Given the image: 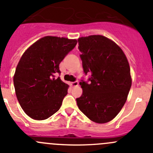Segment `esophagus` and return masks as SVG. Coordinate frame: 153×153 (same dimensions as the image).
I'll list each match as a JSON object with an SVG mask.
<instances>
[{"label":"esophagus","mask_w":153,"mask_h":153,"mask_svg":"<svg viewBox=\"0 0 153 153\" xmlns=\"http://www.w3.org/2000/svg\"><path fill=\"white\" fill-rule=\"evenodd\" d=\"M70 85L72 87H77L78 85V81H74V82H70Z\"/></svg>","instance_id":"esophagus-1"}]
</instances>
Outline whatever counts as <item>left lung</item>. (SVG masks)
I'll return each instance as SVG.
<instances>
[{
  "label": "left lung",
  "mask_w": 153,
  "mask_h": 153,
  "mask_svg": "<svg viewBox=\"0 0 153 153\" xmlns=\"http://www.w3.org/2000/svg\"><path fill=\"white\" fill-rule=\"evenodd\" d=\"M78 42L85 75L91 76L80 81L83 93L77 105L91 121L106 123L127 100L131 87L129 63L122 50L102 35L81 37Z\"/></svg>",
  "instance_id": "obj_1"
}]
</instances>
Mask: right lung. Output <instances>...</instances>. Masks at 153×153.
I'll return each instance as SVG.
<instances>
[{
	"label": "right lung",
	"instance_id": "right-lung-1",
	"mask_svg": "<svg viewBox=\"0 0 153 153\" xmlns=\"http://www.w3.org/2000/svg\"><path fill=\"white\" fill-rule=\"evenodd\" d=\"M76 44V40L46 36L22 56L13 84L19 102L31 118L47 119L59 109L68 85L56 76L61 73L59 63Z\"/></svg>",
	"mask_w": 153,
	"mask_h": 153
}]
</instances>
